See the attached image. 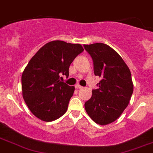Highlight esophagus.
<instances>
[{"instance_id":"esophagus-1","label":"esophagus","mask_w":153,"mask_h":153,"mask_svg":"<svg viewBox=\"0 0 153 153\" xmlns=\"http://www.w3.org/2000/svg\"><path fill=\"white\" fill-rule=\"evenodd\" d=\"M75 88H83V86H81V85H79V84H76V85H75Z\"/></svg>"}]
</instances>
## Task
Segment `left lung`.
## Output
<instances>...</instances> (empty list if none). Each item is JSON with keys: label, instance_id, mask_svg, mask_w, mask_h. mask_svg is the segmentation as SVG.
<instances>
[{"label": "left lung", "instance_id": "8db88e82", "mask_svg": "<svg viewBox=\"0 0 153 153\" xmlns=\"http://www.w3.org/2000/svg\"><path fill=\"white\" fill-rule=\"evenodd\" d=\"M91 56L95 75L101 77L98 88L92 90L85 109L100 125L116 120L128 106L133 94L130 70L121 56L108 45L102 43L83 45Z\"/></svg>", "mask_w": 153, "mask_h": 153}]
</instances>
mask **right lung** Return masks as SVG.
<instances>
[{
	"mask_svg": "<svg viewBox=\"0 0 153 153\" xmlns=\"http://www.w3.org/2000/svg\"><path fill=\"white\" fill-rule=\"evenodd\" d=\"M80 44L53 41L46 43L30 60L22 75L24 100L32 113L43 121L62 116L68 110L75 87L60 81L69 75V68L83 51Z\"/></svg>",
	"mask_w": 153,
	"mask_h": 153,
	"instance_id": "add662e5",
	"label": "right lung"
}]
</instances>
